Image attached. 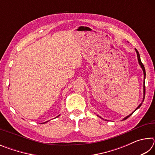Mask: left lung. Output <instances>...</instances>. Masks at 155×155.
Instances as JSON below:
<instances>
[{"mask_svg":"<svg viewBox=\"0 0 155 155\" xmlns=\"http://www.w3.org/2000/svg\"><path fill=\"white\" fill-rule=\"evenodd\" d=\"M135 51H136V53H137V60H138V62H139V64H140V65L141 66V69H142V70H143V101H142V102H141V103L140 104V105H139L137 108L135 109V111H136V110L137 109H138L139 108H140V107L141 106V104H142V103H143V101H144V98H145V78H146V70H145V68H144V66H143V64L142 63H141V59H140V53H139V52L137 51V50L136 49V48H135ZM133 111V112H134ZM133 113L131 114H130V115H127V117H125L124 118H123V120H125L126 119H127L128 117H130L131 115L133 114ZM100 117V116H99Z\"/></svg>","mask_w":155,"mask_h":155,"instance_id":"8db88e82","label":"left lung"}]
</instances>
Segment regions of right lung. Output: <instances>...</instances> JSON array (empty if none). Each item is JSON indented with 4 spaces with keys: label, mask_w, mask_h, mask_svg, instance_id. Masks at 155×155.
Masks as SVG:
<instances>
[{
    "label": "right lung",
    "mask_w": 155,
    "mask_h": 155,
    "mask_svg": "<svg viewBox=\"0 0 155 155\" xmlns=\"http://www.w3.org/2000/svg\"><path fill=\"white\" fill-rule=\"evenodd\" d=\"M59 115H58V116H57L56 117H59ZM48 122V121H47V122H43V123H41V124H45V123H46V122Z\"/></svg>",
    "instance_id": "right-lung-1"
}]
</instances>
